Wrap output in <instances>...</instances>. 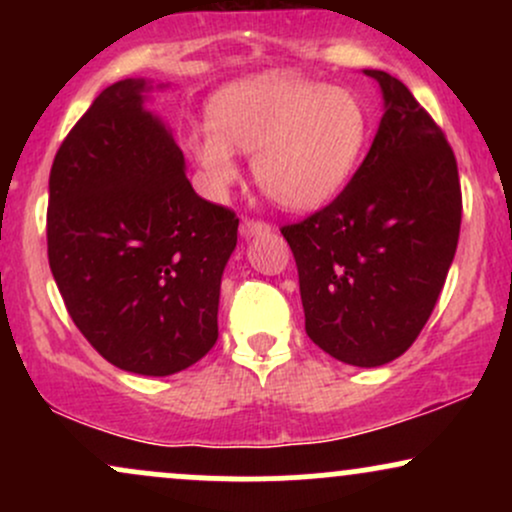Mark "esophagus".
Returning a JSON list of instances; mask_svg holds the SVG:
<instances>
[{
  "label": "esophagus",
  "instance_id": "34e87169",
  "mask_svg": "<svg viewBox=\"0 0 512 512\" xmlns=\"http://www.w3.org/2000/svg\"><path fill=\"white\" fill-rule=\"evenodd\" d=\"M272 231V226L264 221H255V219H243L240 221V236L243 238H252V236H262V233Z\"/></svg>",
  "mask_w": 512,
  "mask_h": 512
}]
</instances>
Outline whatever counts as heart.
I'll return each mask as SVG.
<instances>
[{"instance_id":"b5f03b06","label":"heart","mask_w":512,"mask_h":512,"mask_svg":"<svg viewBox=\"0 0 512 512\" xmlns=\"http://www.w3.org/2000/svg\"><path fill=\"white\" fill-rule=\"evenodd\" d=\"M368 134V110L354 91L267 72L221 88L207 125L185 137V154L211 197L236 185V151H243L279 207L315 211L351 180Z\"/></svg>"}]
</instances>
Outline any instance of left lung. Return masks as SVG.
Instances as JSON below:
<instances>
[{"label": "left lung", "mask_w": 512, "mask_h": 512, "mask_svg": "<svg viewBox=\"0 0 512 512\" xmlns=\"http://www.w3.org/2000/svg\"><path fill=\"white\" fill-rule=\"evenodd\" d=\"M380 84L385 113L344 192L281 228L298 267L305 332L358 368L395 361L436 308L460 238L455 154L402 81Z\"/></svg>", "instance_id": "left-lung-1"}]
</instances>
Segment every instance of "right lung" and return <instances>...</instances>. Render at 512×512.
I'll return each mask as SVG.
<instances>
[{"label": "right lung", "mask_w": 512, "mask_h": 512, "mask_svg": "<svg viewBox=\"0 0 512 512\" xmlns=\"http://www.w3.org/2000/svg\"><path fill=\"white\" fill-rule=\"evenodd\" d=\"M156 88H163L158 84ZM154 81L93 101L50 170L48 260L74 325L113 366L180 373L219 339L221 276L238 219L192 190Z\"/></svg>", "instance_id": "obj_1"}]
</instances>
